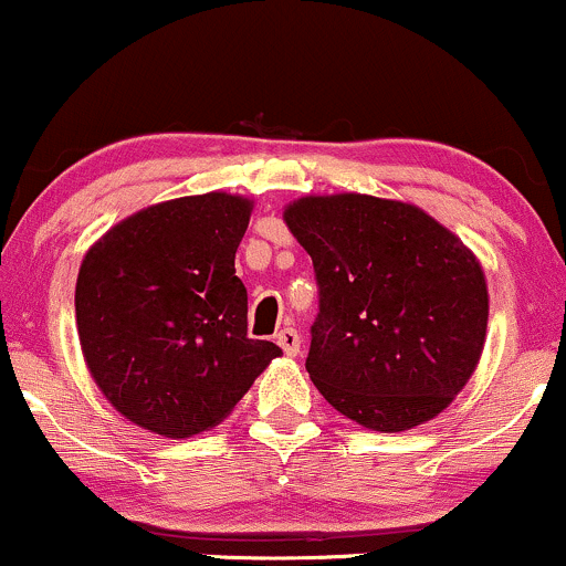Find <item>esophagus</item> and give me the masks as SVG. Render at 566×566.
<instances>
[{
  "instance_id": "esophagus-1",
  "label": "esophagus",
  "mask_w": 566,
  "mask_h": 566,
  "mask_svg": "<svg viewBox=\"0 0 566 566\" xmlns=\"http://www.w3.org/2000/svg\"><path fill=\"white\" fill-rule=\"evenodd\" d=\"M276 343L282 346V350L287 356H297V350H301V335H297V329H292V327L279 329Z\"/></svg>"
}]
</instances>
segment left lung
<instances>
[{
    "instance_id": "left-lung-1",
    "label": "left lung",
    "mask_w": 566,
    "mask_h": 566,
    "mask_svg": "<svg viewBox=\"0 0 566 566\" xmlns=\"http://www.w3.org/2000/svg\"><path fill=\"white\" fill-rule=\"evenodd\" d=\"M284 223L319 284L305 369L324 399L386 433L450 407L479 365L490 316L469 247L420 207L367 193L303 197Z\"/></svg>"
}]
</instances>
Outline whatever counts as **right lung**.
I'll list each match as a JSON object with an SVG mask.
<instances>
[{"label":"right lung","instance_id":"obj_1","mask_svg":"<svg viewBox=\"0 0 566 566\" xmlns=\"http://www.w3.org/2000/svg\"><path fill=\"white\" fill-rule=\"evenodd\" d=\"M252 201L210 191L151 205L90 247L76 276V333L116 412L167 439L216 428L282 356L247 337L233 269Z\"/></svg>","mask_w":566,"mask_h":566}]
</instances>
